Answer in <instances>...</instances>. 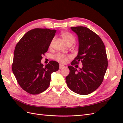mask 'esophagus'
I'll list each match as a JSON object with an SVG mask.
<instances>
[{
    "label": "esophagus",
    "instance_id": "34e87169",
    "mask_svg": "<svg viewBox=\"0 0 123 123\" xmlns=\"http://www.w3.org/2000/svg\"><path fill=\"white\" fill-rule=\"evenodd\" d=\"M63 67H64V66H63V65L61 64H59V68H60V69L63 68Z\"/></svg>",
    "mask_w": 123,
    "mask_h": 123
}]
</instances>
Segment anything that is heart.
Returning <instances> with one entry per match:
<instances>
[{"label":"heart","instance_id":"obj_1","mask_svg":"<svg viewBox=\"0 0 123 123\" xmlns=\"http://www.w3.org/2000/svg\"><path fill=\"white\" fill-rule=\"evenodd\" d=\"M62 37L63 38L65 41L68 44V45H72L73 44H74L75 42V38L74 37V36L71 34L70 33L64 32H62L61 33ZM53 40L51 41L50 45L51 46L53 44ZM54 58L57 60L61 63H66V62L68 61V59L69 58V56L67 55H65L61 53H57L56 55H55L54 56Z\"/></svg>","mask_w":123,"mask_h":123}]
</instances>
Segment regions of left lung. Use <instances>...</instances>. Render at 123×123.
Instances as JSON below:
<instances>
[{
	"label": "left lung",
	"instance_id": "1",
	"mask_svg": "<svg viewBox=\"0 0 123 123\" xmlns=\"http://www.w3.org/2000/svg\"><path fill=\"white\" fill-rule=\"evenodd\" d=\"M79 40L78 55L68 66L69 75L66 80L68 87L79 95L93 92L103 82L108 67L105 46L99 36L83 26L71 27ZM81 61L83 68L79 72L73 67Z\"/></svg>",
	"mask_w": 123,
	"mask_h": 123
}]
</instances>
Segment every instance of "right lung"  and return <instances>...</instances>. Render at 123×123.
Returning a JSON list of instances; mask_svg holds the SVG:
<instances>
[{
  "label": "right lung",
  "mask_w": 123,
  "mask_h": 123,
  "mask_svg": "<svg viewBox=\"0 0 123 123\" xmlns=\"http://www.w3.org/2000/svg\"><path fill=\"white\" fill-rule=\"evenodd\" d=\"M55 30L34 28L28 31L16 45L12 70L18 84L32 95L41 93L49 85L52 72L59 68L58 62L51 61L44 67L42 55L48 51Z\"/></svg>",
  "instance_id": "add662e5"
}]
</instances>
